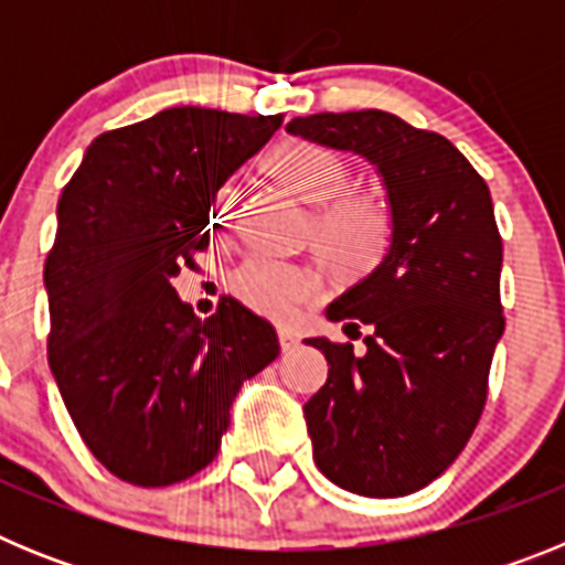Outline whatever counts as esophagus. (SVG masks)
Wrapping results in <instances>:
<instances>
[{
	"instance_id": "esophagus-1",
	"label": "esophagus",
	"mask_w": 565,
	"mask_h": 565,
	"mask_svg": "<svg viewBox=\"0 0 565 565\" xmlns=\"http://www.w3.org/2000/svg\"><path fill=\"white\" fill-rule=\"evenodd\" d=\"M277 337H279V348H282V353L294 351V348H297V344H299V337L291 331V328H279Z\"/></svg>"
}]
</instances>
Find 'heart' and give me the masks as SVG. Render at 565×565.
<instances>
[{"label":"heart","mask_w":565,"mask_h":565,"mask_svg":"<svg viewBox=\"0 0 565 565\" xmlns=\"http://www.w3.org/2000/svg\"><path fill=\"white\" fill-rule=\"evenodd\" d=\"M274 181L311 203L306 237L319 263L344 282L371 277L387 259L396 237L393 212L373 189H348L351 163L337 149L317 141H282L263 161ZM237 203V189L221 183L209 203L212 228H226ZM228 291L252 311L291 319L319 297V279L308 266L254 254L228 274Z\"/></svg>","instance_id":"obj_1"}]
</instances>
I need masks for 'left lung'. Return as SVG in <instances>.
<instances>
[{"mask_svg": "<svg viewBox=\"0 0 565 565\" xmlns=\"http://www.w3.org/2000/svg\"><path fill=\"white\" fill-rule=\"evenodd\" d=\"M286 129L367 158L396 223L382 268L328 306L348 337L371 328L362 351L306 339L331 364L306 404L313 461L356 495H411L456 461L487 404L507 326L489 186L444 135L382 109L306 115Z\"/></svg>", "mask_w": 565, "mask_h": 565, "instance_id": "left-lung-1", "label": "left lung"}]
</instances>
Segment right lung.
I'll return each mask as SVG.
<instances>
[{
  "label": "right lung",
  "instance_id": "obj_1",
  "mask_svg": "<svg viewBox=\"0 0 565 565\" xmlns=\"http://www.w3.org/2000/svg\"><path fill=\"white\" fill-rule=\"evenodd\" d=\"M279 124L163 109L98 135L58 198L47 362L82 441L121 481L169 487L209 467L243 382L277 359L271 322L232 297L201 319L172 277L209 248L214 189Z\"/></svg>",
  "mask_w": 565,
  "mask_h": 565
}]
</instances>
